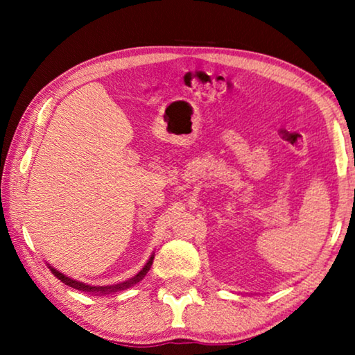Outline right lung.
<instances>
[{"label":"right lung","instance_id":"1","mask_svg":"<svg viewBox=\"0 0 355 355\" xmlns=\"http://www.w3.org/2000/svg\"><path fill=\"white\" fill-rule=\"evenodd\" d=\"M152 263H153V255L150 257V260L147 261L146 266H144L141 271L135 275V277H131L130 280H125V282H122V284L111 285V286H91V285L83 284V282H78V280L67 277V275H64L62 272L56 271L55 268L50 266V269H51V272H53V275H55V277L61 280L62 284L75 288V290H80V291H84V293H94V294H110V293H116V291H120V290H127V288L133 286L135 284H137V282L142 280L144 277H146V274L150 271V266H152Z\"/></svg>","mask_w":355,"mask_h":355}]
</instances>
